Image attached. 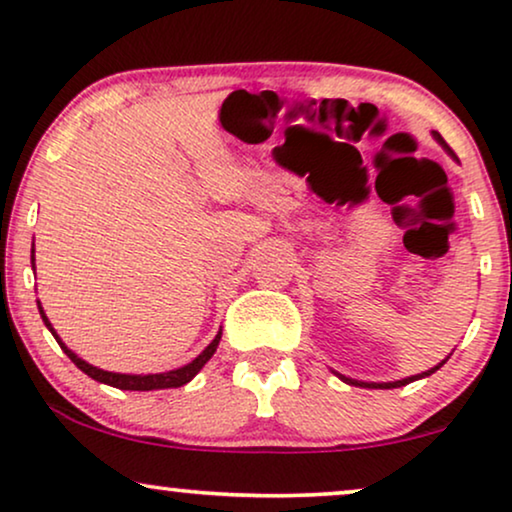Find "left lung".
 Returning a JSON list of instances; mask_svg holds the SVG:
<instances>
[{
    "label": "left lung",
    "instance_id": "obj_1",
    "mask_svg": "<svg viewBox=\"0 0 512 512\" xmlns=\"http://www.w3.org/2000/svg\"><path fill=\"white\" fill-rule=\"evenodd\" d=\"M431 135H433V139H436V142H438L440 146H443V149H445L447 153H450V156L454 158V153H452V149H450V146H447V144H445V139H443V137H440L436 130H433V132H431ZM447 359H450V356H447ZM447 359H443V361H440V363H438V366H433L431 370H424V373H419V375H410V377H403V380H396V382H361V380H352V377H347V375H340V373H335V370H333V373H335V375H338L342 382H347V384H356V387H363V389H398V387H405V384H410V382H415V380H422V377H429L431 373H436V370H438V368H443V363H445Z\"/></svg>",
    "mask_w": 512,
    "mask_h": 512
}]
</instances>
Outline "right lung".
Listing matches in <instances>:
<instances>
[{
    "label": "right lung",
    "mask_w": 512,
    "mask_h": 512,
    "mask_svg": "<svg viewBox=\"0 0 512 512\" xmlns=\"http://www.w3.org/2000/svg\"><path fill=\"white\" fill-rule=\"evenodd\" d=\"M32 268H34V249H32ZM39 314H41V319H44V324H46V328L48 331L53 333V338L58 340V345H60V349L62 352H65L69 359L74 361V366L79 368V370H83V373H86L88 377H93V380H97V382H102V384H109V387H116V389H128V391H153V389H177V387H184L186 382H191L195 375L200 373L202 370V366H205V363L212 359L214 356V352H216V347H219V342H221V328H219V333H216V338L209 342V345L202 349V352L195 356V359L191 361V363H186V366H181V368H174V370H167V373H149V375H128V373H109V370H102V368H97V366H90L88 361H83L81 356H76L72 349H69L65 342L60 340V335L55 333V328H53V324L51 321H48V317H46V312H44V307H41V303H39Z\"/></svg>",
    "instance_id": "1"
}]
</instances>
